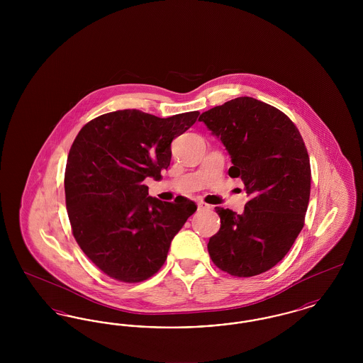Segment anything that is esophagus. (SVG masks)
<instances>
[{"instance_id":"1","label":"esophagus","mask_w":363,"mask_h":363,"mask_svg":"<svg viewBox=\"0 0 363 363\" xmlns=\"http://www.w3.org/2000/svg\"><path fill=\"white\" fill-rule=\"evenodd\" d=\"M197 207H199L200 211H203V209H209V206L206 204V203H199V204H197Z\"/></svg>"}]
</instances>
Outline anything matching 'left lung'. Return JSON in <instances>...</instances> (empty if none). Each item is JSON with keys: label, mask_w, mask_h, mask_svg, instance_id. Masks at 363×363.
Instances as JSON below:
<instances>
[{"label": "left lung", "mask_w": 363, "mask_h": 363, "mask_svg": "<svg viewBox=\"0 0 363 363\" xmlns=\"http://www.w3.org/2000/svg\"><path fill=\"white\" fill-rule=\"evenodd\" d=\"M231 157L250 200L241 215L216 207L219 231L209 238L213 264L233 277H250L275 267L301 233L311 197V162L303 138L277 107L241 96L203 113Z\"/></svg>", "instance_id": "left-lung-1"}]
</instances>
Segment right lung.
I'll use <instances>...</instances> for the list:
<instances>
[{
  "instance_id": "right-lung-1",
  "label": "right lung",
  "mask_w": 363,
  "mask_h": 363,
  "mask_svg": "<svg viewBox=\"0 0 363 363\" xmlns=\"http://www.w3.org/2000/svg\"><path fill=\"white\" fill-rule=\"evenodd\" d=\"M199 111L159 118L140 110L107 113L82 128L65 169L72 233L86 257L107 277L138 283L155 275L175 234L197 206L188 199L160 201L144 179L162 178L172 141Z\"/></svg>"
}]
</instances>
